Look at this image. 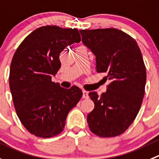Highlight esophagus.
Masks as SVG:
<instances>
[{
  "instance_id": "34e87169",
  "label": "esophagus",
  "mask_w": 159,
  "mask_h": 159,
  "mask_svg": "<svg viewBox=\"0 0 159 159\" xmlns=\"http://www.w3.org/2000/svg\"><path fill=\"white\" fill-rule=\"evenodd\" d=\"M82 93H83V95H82L83 98H85V99H86V98L89 97V93H88V92L85 91V90H83Z\"/></svg>"
}]
</instances>
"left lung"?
Segmentation results:
<instances>
[{
  "label": "left lung",
  "mask_w": 159,
  "mask_h": 159,
  "mask_svg": "<svg viewBox=\"0 0 159 159\" xmlns=\"http://www.w3.org/2000/svg\"><path fill=\"white\" fill-rule=\"evenodd\" d=\"M81 41L96 56V70L106 73L107 91L89 96L95 107L87 116L90 130L100 137L119 136L129 127L141 107L146 68L136 41L115 28L80 30Z\"/></svg>",
  "instance_id": "left-lung-1"
}]
</instances>
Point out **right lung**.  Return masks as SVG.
<instances>
[{"mask_svg":"<svg viewBox=\"0 0 159 159\" xmlns=\"http://www.w3.org/2000/svg\"><path fill=\"white\" fill-rule=\"evenodd\" d=\"M80 41L77 29L41 26L23 40L13 56L9 74L13 103L22 124L36 136L62 133L69 111L82 96L75 85L67 89L52 81L61 66L60 52Z\"/></svg>","mask_w":159,"mask_h":159,"instance_id":"right-lung-1","label":"right lung"}]
</instances>
